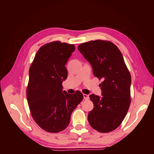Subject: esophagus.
<instances>
[{
    "label": "esophagus",
    "instance_id": "obj_1",
    "mask_svg": "<svg viewBox=\"0 0 154 154\" xmlns=\"http://www.w3.org/2000/svg\"><path fill=\"white\" fill-rule=\"evenodd\" d=\"M83 99H84L85 100H87L89 99V96H88V95L83 94Z\"/></svg>",
    "mask_w": 154,
    "mask_h": 154
}]
</instances>
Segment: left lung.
Here are the masks:
<instances>
[{
	"label": "left lung",
	"mask_w": 154,
	"mask_h": 154,
	"mask_svg": "<svg viewBox=\"0 0 154 154\" xmlns=\"http://www.w3.org/2000/svg\"><path fill=\"white\" fill-rule=\"evenodd\" d=\"M78 49L92 68L94 75L102 80L101 96L90 95L94 103L88 114L91 127L100 132L118 128L127 114L130 104L131 76L117 46L97 40L80 44Z\"/></svg>",
	"instance_id": "8db88e82"
}]
</instances>
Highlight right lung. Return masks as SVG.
Here are the masks:
<instances>
[{"label":"right lung","instance_id":"obj_1","mask_svg":"<svg viewBox=\"0 0 154 154\" xmlns=\"http://www.w3.org/2000/svg\"><path fill=\"white\" fill-rule=\"evenodd\" d=\"M75 50L73 44L53 42L42 46L29 71L27 100L32 118L40 128L57 133L67 128L72 111L83 99L77 91H63L66 64Z\"/></svg>","mask_w":154,"mask_h":154}]
</instances>
